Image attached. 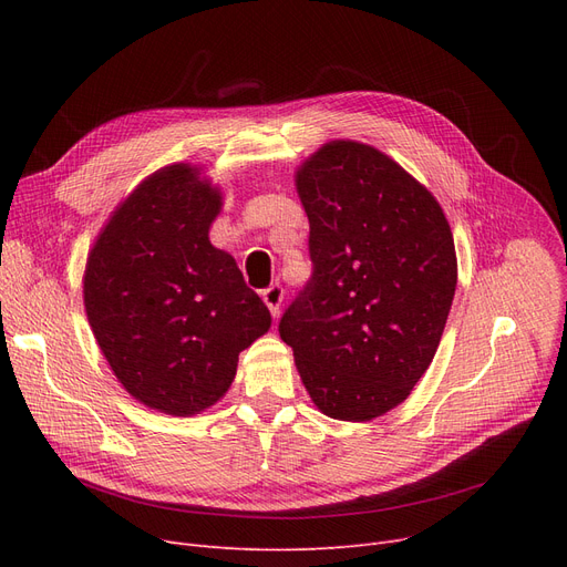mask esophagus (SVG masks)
<instances>
[{"label": "esophagus", "instance_id": "obj_1", "mask_svg": "<svg viewBox=\"0 0 567 567\" xmlns=\"http://www.w3.org/2000/svg\"><path fill=\"white\" fill-rule=\"evenodd\" d=\"M261 299H264L266 308L271 310V315H274V317H278V315H280L282 299H285V291H282V287L276 282V285H271V287L261 291Z\"/></svg>", "mask_w": 567, "mask_h": 567}]
</instances>
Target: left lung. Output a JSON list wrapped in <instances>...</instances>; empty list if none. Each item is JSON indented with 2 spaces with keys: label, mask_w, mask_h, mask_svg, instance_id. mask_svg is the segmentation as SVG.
<instances>
[{
  "label": "left lung",
  "mask_w": 567,
  "mask_h": 567,
  "mask_svg": "<svg viewBox=\"0 0 567 567\" xmlns=\"http://www.w3.org/2000/svg\"><path fill=\"white\" fill-rule=\"evenodd\" d=\"M312 278L280 319L321 413L365 423L430 368L457 287L453 231L434 195L379 148L323 144L296 172Z\"/></svg>",
  "instance_id": "obj_1"
}]
</instances>
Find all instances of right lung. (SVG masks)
Instances as JSON below:
<instances>
[{
    "mask_svg": "<svg viewBox=\"0 0 567 567\" xmlns=\"http://www.w3.org/2000/svg\"><path fill=\"white\" fill-rule=\"evenodd\" d=\"M223 195L176 163L116 206L86 257L89 326L114 377L142 404L193 415L231 385L238 353L271 312L234 257L208 241Z\"/></svg>",
    "mask_w": 567,
    "mask_h": 567,
    "instance_id": "1",
    "label": "right lung"
}]
</instances>
